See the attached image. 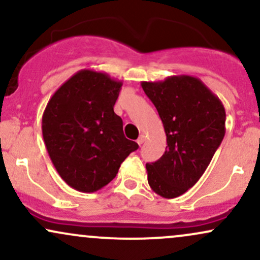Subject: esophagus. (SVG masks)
Wrapping results in <instances>:
<instances>
[{"label":"esophagus","mask_w":260,"mask_h":260,"mask_svg":"<svg viewBox=\"0 0 260 260\" xmlns=\"http://www.w3.org/2000/svg\"><path fill=\"white\" fill-rule=\"evenodd\" d=\"M144 140H145V137L143 136V134H140L139 138L137 139V143H138V144L140 145V144H143V143H144Z\"/></svg>","instance_id":"esophagus-1"}]
</instances>
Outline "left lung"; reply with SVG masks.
Masks as SVG:
<instances>
[{"label":"left lung","mask_w":260,"mask_h":260,"mask_svg":"<svg viewBox=\"0 0 260 260\" xmlns=\"http://www.w3.org/2000/svg\"><path fill=\"white\" fill-rule=\"evenodd\" d=\"M142 88L159 112L168 142L165 154L147 164L148 183L156 194L176 198L199 181L221 144L225 107L192 76L142 82Z\"/></svg>","instance_id":"1"}]
</instances>
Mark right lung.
I'll list each match as a JSON object with an SVG mask.
<instances>
[{
	"label": "right lung",
	"instance_id": "1",
	"mask_svg": "<svg viewBox=\"0 0 260 260\" xmlns=\"http://www.w3.org/2000/svg\"><path fill=\"white\" fill-rule=\"evenodd\" d=\"M121 86L109 74L82 70L59 86L44 111L41 128L50 159L62 180L79 192L105 187L138 149L113 112Z\"/></svg>",
	"mask_w": 260,
	"mask_h": 260
}]
</instances>
